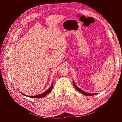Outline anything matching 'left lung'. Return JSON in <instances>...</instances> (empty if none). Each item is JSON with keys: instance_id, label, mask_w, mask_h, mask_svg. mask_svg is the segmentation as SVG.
Segmentation results:
<instances>
[{"instance_id": "1", "label": "left lung", "mask_w": 122, "mask_h": 122, "mask_svg": "<svg viewBox=\"0 0 122 122\" xmlns=\"http://www.w3.org/2000/svg\"><path fill=\"white\" fill-rule=\"evenodd\" d=\"M73 85H74V87L76 88V89L79 92H80L81 93H82L83 94V95H88V96H92V95H95V94H97V93H93V94H92V93H86V92H84V91H83V90H81L80 89V88L78 87V86H77L76 85V83H75V82H74V81H73Z\"/></svg>"}]
</instances>
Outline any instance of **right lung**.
Masks as SVG:
<instances>
[{
	"mask_svg": "<svg viewBox=\"0 0 122 122\" xmlns=\"http://www.w3.org/2000/svg\"><path fill=\"white\" fill-rule=\"evenodd\" d=\"M52 88H53V83H52V84H51V86L50 87V88H49V89L48 90H46V92H45L44 93H42V94H39V95H34V96H28V95L27 96V95H25L24 94H22V93L21 92H20V93H21V94H22V95H25V96H27V97H32V98H41V97H44L46 95H47V94H49V93H50L51 91L52 90Z\"/></svg>",
	"mask_w": 122,
	"mask_h": 122,
	"instance_id": "right-lung-1",
	"label": "right lung"
}]
</instances>
